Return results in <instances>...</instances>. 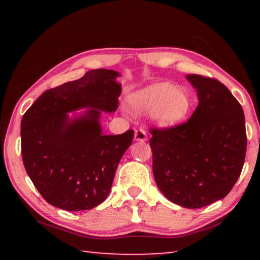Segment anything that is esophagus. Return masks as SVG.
I'll return each mask as SVG.
<instances>
[{
	"mask_svg": "<svg viewBox=\"0 0 260 260\" xmlns=\"http://www.w3.org/2000/svg\"><path fill=\"white\" fill-rule=\"evenodd\" d=\"M134 139L135 141H139V142H144V141H147V133L146 131L143 128H139L135 131V134H134Z\"/></svg>",
	"mask_w": 260,
	"mask_h": 260,
	"instance_id": "1",
	"label": "esophagus"
}]
</instances>
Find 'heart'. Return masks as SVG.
Here are the masks:
<instances>
[{"label":"heart","instance_id":"b5f03b06","mask_svg":"<svg viewBox=\"0 0 260 260\" xmlns=\"http://www.w3.org/2000/svg\"><path fill=\"white\" fill-rule=\"evenodd\" d=\"M129 105L135 113L153 114V119L162 128L179 125L187 117L190 100L187 93L171 83L158 82L129 96Z\"/></svg>","mask_w":260,"mask_h":260}]
</instances>
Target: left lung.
<instances>
[{"label": "left lung", "mask_w": 260, "mask_h": 260, "mask_svg": "<svg viewBox=\"0 0 260 260\" xmlns=\"http://www.w3.org/2000/svg\"><path fill=\"white\" fill-rule=\"evenodd\" d=\"M199 105L184 124L151 128L152 172L167 200L199 209L222 200L244 164V112L228 88L212 78L188 74Z\"/></svg>", "instance_id": "8db88e82"}]
</instances>
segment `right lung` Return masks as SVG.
I'll return each mask as SVG.
<instances>
[{"label":"right lung","instance_id":"1","mask_svg":"<svg viewBox=\"0 0 260 260\" xmlns=\"http://www.w3.org/2000/svg\"><path fill=\"white\" fill-rule=\"evenodd\" d=\"M113 70L88 71L46 90L21 119L26 172L48 203L67 211L90 210L111 190L114 173L134 131L104 135L101 113L114 112L121 85ZM87 108L81 114L68 113Z\"/></svg>","mask_w":260,"mask_h":260}]
</instances>
